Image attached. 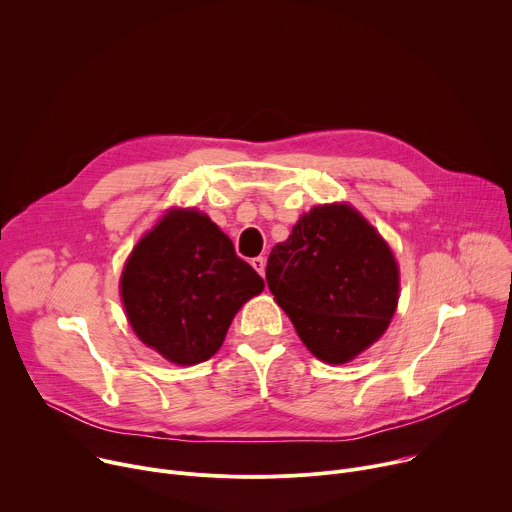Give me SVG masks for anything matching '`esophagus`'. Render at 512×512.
Masks as SVG:
<instances>
[{"instance_id": "esophagus-1", "label": "esophagus", "mask_w": 512, "mask_h": 512, "mask_svg": "<svg viewBox=\"0 0 512 512\" xmlns=\"http://www.w3.org/2000/svg\"><path fill=\"white\" fill-rule=\"evenodd\" d=\"M251 265L255 267V271L263 277L265 275V259L263 257H255V259H251Z\"/></svg>"}]
</instances>
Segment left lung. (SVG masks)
<instances>
[{
  "label": "left lung",
  "mask_w": 512,
  "mask_h": 512,
  "mask_svg": "<svg viewBox=\"0 0 512 512\" xmlns=\"http://www.w3.org/2000/svg\"><path fill=\"white\" fill-rule=\"evenodd\" d=\"M267 285L308 350L342 364L377 342L399 302L387 241L350 204L302 214L267 259Z\"/></svg>",
  "instance_id": "obj_1"
}]
</instances>
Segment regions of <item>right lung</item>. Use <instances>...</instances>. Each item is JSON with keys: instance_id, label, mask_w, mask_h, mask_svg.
I'll return each mask as SVG.
<instances>
[{"instance_id": "obj_1", "label": "right lung", "mask_w": 512, "mask_h": 512, "mask_svg": "<svg viewBox=\"0 0 512 512\" xmlns=\"http://www.w3.org/2000/svg\"><path fill=\"white\" fill-rule=\"evenodd\" d=\"M263 285L204 212L170 208L131 251L119 289L137 338L186 367L221 348L235 314Z\"/></svg>"}]
</instances>
